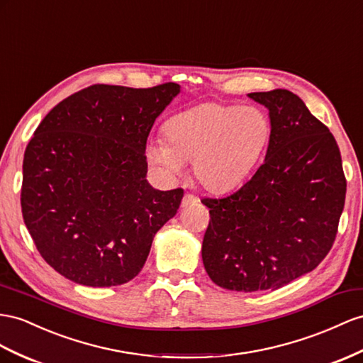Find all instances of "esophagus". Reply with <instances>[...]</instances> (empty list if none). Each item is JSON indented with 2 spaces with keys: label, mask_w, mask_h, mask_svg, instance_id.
<instances>
[{
  "label": "esophagus",
  "mask_w": 363,
  "mask_h": 363,
  "mask_svg": "<svg viewBox=\"0 0 363 363\" xmlns=\"http://www.w3.org/2000/svg\"><path fill=\"white\" fill-rule=\"evenodd\" d=\"M199 199L196 198V196H193V194H190V193H185L184 194V198H182V202H181V206L182 207H189V206H194V203H196Z\"/></svg>",
  "instance_id": "obj_1"
}]
</instances>
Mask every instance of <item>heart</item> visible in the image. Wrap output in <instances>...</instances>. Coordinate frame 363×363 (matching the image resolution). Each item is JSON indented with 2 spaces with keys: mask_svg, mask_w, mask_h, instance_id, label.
<instances>
[{
  "mask_svg": "<svg viewBox=\"0 0 363 363\" xmlns=\"http://www.w3.org/2000/svg\"><path fill=\"white\" fill-rule=\"evenodd\" d=\"M164 135L165 139L148 144V160L170 174L193 162L198 184L225 193L239 187L262 160L272 139V119L256 106L211 102L170 118Z\"/></svg>",
  "mask_w": 363,
  "mask_h": 363,
  "instance_id": "heart-1",
  "label": "heart"
}]
</instances>
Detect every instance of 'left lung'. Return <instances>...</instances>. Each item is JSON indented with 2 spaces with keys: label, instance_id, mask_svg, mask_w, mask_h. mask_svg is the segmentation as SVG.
Returning a JSON list of instances; mask_svg holds the SVG:
<instances>
[{
  "label": "left lung",
  "instance_id": "obj_1",
  "mask_svg": "<svg viewBox=\"0 0 363 363\" xmlns=\"http://www.w3.org/2000/svg\"><path fill=\"white\" fill-rule=\"evenodd\" d=\"M270 111L272 139L253 178L225 198H203L206 272L233 291L277 290L328 255L345 206L336 139L285 89L248 93Z\"/></svg>",
  "mask_w": 363,
  "mask_h": 363
}]
</instances>
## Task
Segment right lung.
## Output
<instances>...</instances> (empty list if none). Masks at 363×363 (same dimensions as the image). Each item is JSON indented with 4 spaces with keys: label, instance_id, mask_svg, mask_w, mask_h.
Returning <instances> with one entry per match:
<instances>
[{
    "label": "right lung",
    "instance_id": "obj_1",
    "mask_svg": "<svg viewBox=\"0 0 363 363\" xmlns=\"http://www.w3.org/2000/svg\"><path fill=\"white\" fill-rule=\"evenodd\" d=\"M178 93L176 82L95 84L61 101L35 130L23 162V218L64 277L115 286L143 270L156 231L184 196L145 179L148 133Z\"/></svg>",
    "mask_w": 363,
    "mask_h": 363
}]
</instances>
